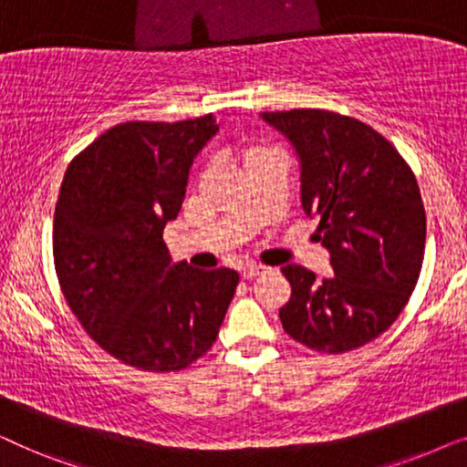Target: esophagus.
I'll list each match as a JSON object with an SVG mask.
<instances>
[{"instance_id":"obj_1","label":"esophagus","mask_w":467,"mask_h":467,"mask_svg":"<svg viewBox=\"0 0 467 467\" xmlns=\"http://www.w3.org/2000/svg\"><path fill=\"white\" fill-rule=\"evenodd\" d=\"M264 270L265 267H261V265H246L240 270V276L244 280H253V278H257L259 274H264Z\"/></svg>"}]
</instances>
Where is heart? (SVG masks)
<instances>
[{
	"instance_id": "b5f03b06",
	"label": "heart",
	"mask_w": 467,
	"mask_h": 467,
	"mask_svg": "<svg viewBox=\"0 0 467 467\" xmlns=\"http://www.w3.org/2000/svg\"><path fill=\"white\" fill-rule=\"evenodd\" d=\"M270 152H276V150H272L270 146H265L261 142H254V140H244V142L238 146V155L242 159V163H244V168L251 161H254V159L270 155Z\"/></svg>"
}]
</instances>
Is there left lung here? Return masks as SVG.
Listing matches in <instances>:
<instances>
[{"label":"left lung","mask_w":467,"mask_h":467,"mask_svg":"<svg viewBox=\"0 0 467 467\" xmlns=\"http://www.w3.org/2000/svg\"><path fill=\"white\" fill-rule=\"evenodd\" d=\"M291 140L302 165V206L334 276L283 267L291 297L286 334L318 353L340 355L391 327L417 286L425 253V208L410 165L372 127L329 110L264 112Z\"/></svg>","instance_id":"left-lung-1"}]
</instances>
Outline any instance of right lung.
Segmentation results:
<instances>
[{"instance_id":"right-lung-1","label":"right lung","mask_w":467,"mask_h":467,"mask_svg":"<svg viewBox=\"0 0 467 467\" xmlns=\"http://www.w3.org/2000/svg\"><path fill=\"white\" fill-rule=\"evenodd\" d=\"M216 133L213 114L178 123L127 120L72 159L53 223L61 291L108 355L144 372H178L213 347L238 272L171 264L189 168Z\"/></svg>"}]
</instances>
